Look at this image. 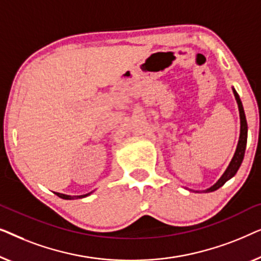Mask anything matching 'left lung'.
Instances as JSON below:
<instances>
[{
	"mask_svg": "<svg viewBox=\"0 0 261 261\" xmlns=\"http://www.w3.org/2000/svg\"><path fill=\"white\" fill-rule=\"evenodd\" d=\"M233 92H234V95H236L238 106H239V112H240V124H241V126H240L239 143H238V148H237L236 155H234L232 162H230L229 167L227 168L225 174L222 175V177L220 178L214 186L205 190V192H214V190L219 189L220 187H222L223 185H225V183L228 181L229 178H232L233 176L237 174L238 169L240 168L241 163H242V160H244V156H245L246 143H247V122H246V116H245V112H244V108H242L239 94L237 93V91L234 89H233Z\"/></svg>",
	"mask_w": 261,
	"mask_h": 261,
	"instance_id": "obj_1",
	"label": "left lung"
}]
</instances>
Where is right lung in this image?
Here are the masks:
<instances>
[{
  "label": "right lung",
  "instance_id": "right-lung-1",
  "mask_svg": "<svg viewBox=\"0 0 261 261\" xmlns=\"http://www.w3.org/2000/svg\"><path fill=\"white\" fill-rule=\"evenodd\" d=\"M57 196L61 197V199L65 200H73V199H82V197H85L87 195H82V196H69V195H65V194H60V193H56Z\"/></svg>",
  "mask_w": 261,
  "mask_h": 261
}]
</instances>
